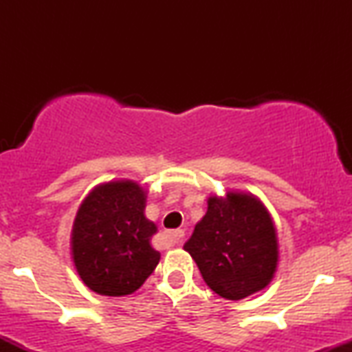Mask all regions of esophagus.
Masks as SVG:
<instances>
[{"mask_svg":"<svg viewBox=\"0 0 352 352\" xmlns=\"http://www.w3.org/2000/svg\"><path fill=\"white\" fill-rule=\"evenodd\" d=\"M165 236L170 243H180L182 238H184V230H172V232L165 233Z\"/></svg>","mask_w":352,"mask_h":352,"instance_id":"obj_1","label":"esophagus"}]
</instances>
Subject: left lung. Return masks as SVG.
<instances>
[{
	"label": "left lung",
	"instance_id": "1",
	"mask_svg": "<svg viewBox=\"0 0 352 352\" xmlns=\"http://www.w3.org/2000/svg\"><path fill=\"white\" fill-rule=\"evenodd\" d=\"M184 250L192 254L208 288L241 300L272 281L278 263L276 230L266 208L252 195L208 199V210Z\"/></svg>",
	"mask_w": 352,
	"mask_h": 352
}]
</instances>
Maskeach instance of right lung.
<instances>
[{"label": "right lung", "instance_id": "right-lung-1", "mask_svg": "<svg viewBox=\"0 0 352 352\" xmlns=\"http://www.w3.org/2000/svg\"><path fill=\"white\" fill-rule=\"evenodd\" d=\"M145 192L134 182L100 185L80 205L72 256L80 280L106 296L134 293L159 265L151 246L155 225L144 215Z\"/></svg>", "mask_w": 352, "mask_h": 352}]
</instances>
